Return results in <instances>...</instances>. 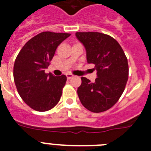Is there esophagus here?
<instances>
[{
	"instance_id": "esophagus-1",
	"label": "esophagus",
	"mask_w": 151,
	"mask_h": 151,
	"mask_svg": "<svg viewBox=\"0 0 151 151\" xmlns=\"http://www.w3.org/2000/svg\"><path fill=\"white\" fill-rule=\"evenodd\" d=\"M66 76H67V79H70V78H73V77H74V76H73V74H70V73H67V74L66 75Z\"/></svg>"
}]
</instances>
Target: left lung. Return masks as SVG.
I'll use <instances>...</instances> for the list:
<instances>
[{"label":"left lung","instance_id":"obj_1","mask_svg":"<svg viewBox=\"0 0 151 151\" xmlns=\"http://www.w3.org/2000/svg\"><path fill=\"white\" fill-rule=\"evenodd\" d=\"M76 35L85 47L87 62L95 64L98 76L94 83L81 77L78 98L90 111H106L119 101L125 89L129 75L127 57L110 35L96 32H78Z\"/></svg>","mask_w":151,"mask_h":151}]
</instances>
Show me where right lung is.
Returning a JSON list of instances; mask_svg holds the SVG:
<instances>
[{
    "label": "right lung",
    "mask_w": 151,
    "mask_h": 151,
    "mask_svg": "<svg viewBox=\"0 0 151 151\" xmlns=\"http://www.w3.org/2000/svg\"><path fill=\"white\" fill-rule=\"evenodd\" d=\"M70 33L43 32L29 40L15 59L13 76L17 90L24 102L39 112L51 110L62 95L67 76L46 73L58 46Z\"/></svg>",
    "instance_id": "right-lung-1"
}]
</instances>
